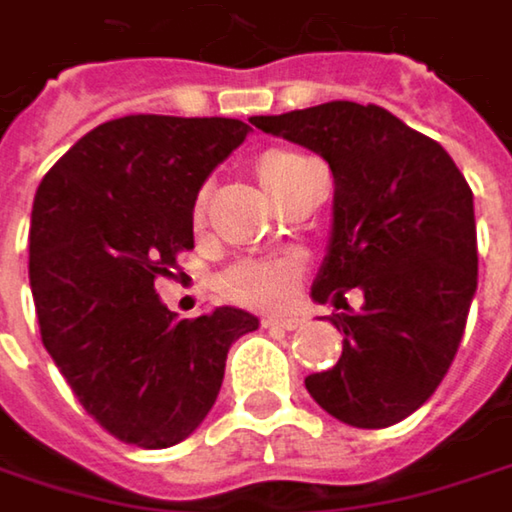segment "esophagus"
<instances>
[{"label":"esophagus","instance_id":"esophagus-1","mask_svg":"<svg viewBox=\"0 0 512 512\" xmlns=\"http://www.w3.org/2000/svg\"><path fill=\"white\" fill-rule=\"evenodd\" d=\"M260 323H263V329H284V332L302 329V320L299 317H263Z\"/></svg>","mask_w":512,"mask_h":512}]
</instances>
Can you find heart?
Returning a JSON list of instances; mask_svg holds the SVG:
<instances>
[{
  "instance_id": "b5f03b06",
  "label": "heart",
  "mask_w": 512,
  "mask_h": 512,
  "mask_svg": "<svg viewBox=\"0 0 512 512\" xmlns=\"http://www.w3.org/2000/svg\"><path fill=\"white\" fill-rule=\"evenodd\" d=\"M311 171H317V165L296 151H266L255 162L257 180L275 204H281L284 195H290ZM204 210H207V189L198 192L195 198V210H192L195 222L204 219ZM302 269H305L302 257L296 255L240 260L219 275V293L249 308H275L290 299L296 281L302 278Z\"/></svg>"
}]
</instances>
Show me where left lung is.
Returning <instances> with one entry per match:
<instances>
[{
    "label": "left lung",
    "mask_w": 512,
    "mask_h": 512,
    "mask_svg": "<svg viewBox=\"0 0 512 512\" xmlns=\"http://www.w3.org/2000/svg\"><path fill=\"white\" fill-rule=\"evenodd\" d=\"M257 130L320 154L335 177L329 255L311 287L344 332L335 367L305 379L338 421L379 430L421 409L457 356L477 290L471 189L448 151L382 106L332 100L255 115Z\"/></svg>",
    "instance_id": "1"
}]
</instances>
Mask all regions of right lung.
<instances>
[{"label":"right lung","instance_id":"add662e5","mask_svg":"<svg viewBox=\"0 0 512 512\" xmlns=\"http://www.w3.org/2000/svg\"><path fill=\"white\" fill-rule=\"evenodd\" d=\"M249 130L237 118H115L38 186L29 278L44 347L85 412L127 445L183 442L219 397L231 344L257 329L240 308L180 320L154 287L195 249L198 189Z\"/></svg>","mask_w":512,"mask_h":512}]
</instances>
